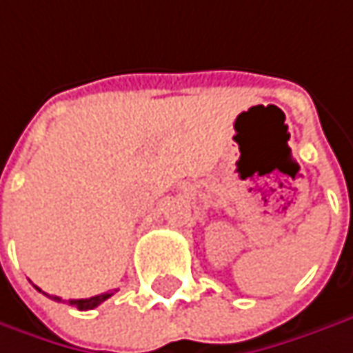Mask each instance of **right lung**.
Returning a JSON list of instances; mask_svg holds the SVG:
<instances>
[{"instance_id": "right-lung-1", "label": "right lung", "mask_w": 353, "mask_h": 353, "mask_svg": "<svg viewBox=\"0 0 353 353\" xmlns=\"http://www.w3.org/2000/svg\"><path fill=\"white\" fill-rule=\"evenodd\" d=\"M36 289H38V287H36ZM38 291H40V289H38ZM111 295L112 293H101V295H97V297H90V299H70L68 303L74 305V307H77V309H81V311H86V309H94V307H99V305L103 303V301H107ZM52 299L60 301V297H52Z\"/></svg>"}]
</instances>
